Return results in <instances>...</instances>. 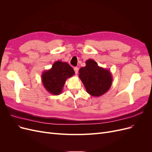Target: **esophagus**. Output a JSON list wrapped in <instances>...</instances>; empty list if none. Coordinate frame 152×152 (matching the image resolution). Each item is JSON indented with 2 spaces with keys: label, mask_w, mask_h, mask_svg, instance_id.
<instances>
[{
  "label": "esophagus",
  "mask_w": 152,
  "mask_h": 152,
  "mask_svg": "<svg viewBox=\"0 0 152 152\" xmlns=\"http://www.w3.org/2000/svg\"><path fill=\"white\" fill-rule=\"evenodd\" d=\"M74 71H75V74L77 75V73H78V72H79V68H77V67H75V68H74Z\"/></svg>",
  "instance_id": "esophagus-1"
}]
</instances>
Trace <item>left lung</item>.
Listing matches in <instances>:
<instances>
[{"label": "left lung", "instance_id": "obj_1", "mask_svg": "<svg viewBox=\"0 0 152 152\" xmlns=\"http://www.w3.org/2000/svg\"><path fill=\"white\" fill-rule=\"evenodd\" d=\"M86 64V66L80 68L79 70V77L87 93L94 97L103 95L112 86V73L108 69L98 66L93 59H87Z\"/></svg>", "mask_w": 152, "mask_h": 152}]
</instances>
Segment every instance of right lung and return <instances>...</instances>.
Wrapping results in <instances>:
<instances>
[{
  "label": "right lung",
  "instance_id": "obj_1",
  "mask_svg": "<svg viewBox=\"0 0 152 152\" xmlns=\"http://www.w3.org/2000/svg\"><path fill=\"white\" fill-rule=\"evenodd\" d=\"M74 74L73 69L66 62L57 61L51 68L44 71L41 78L48 92L53 95H59L61 93L66 79Z\"/></svg>",
  "mask_w": 152,
  "mask_h": 152
}]
</instances>
